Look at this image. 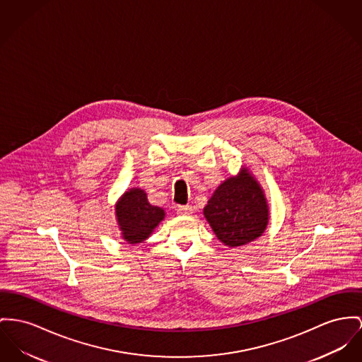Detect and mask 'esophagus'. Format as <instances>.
<instances>
[{
	"mask_svg": "<svg viewBox=\"0 0 362 362\" xmlns=\"http://www.w3.org/2000/svg\"><path fill=\"white\" fill-rule=\"evenodd\" d=\"M175 211L180 216H187V214H192L193 207L189 206V204H187V206H177Z\"/></svg>",
	"mask_w": 362,
	"mask_h": 362,
	"instance_id": "obj_1",
	"label": "esophagus"
}]
</instances>
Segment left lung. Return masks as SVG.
Listing matches in <instances>:
<instances>
[{
    "label": "left lung",
    "instance_id": "left-lung-1",
    "mask_svg": "<svg viewBox=\"0 0 362 362\" xmlns=\"http://www.w3.org/2000/svg\"><path fill=\"white\" fill-rule=\"evenodd\" d=\"M267 204L259 184L243 169L239 177L221 184L204 207L218 239L239 247L259 238L267 225Z\"/></svg>",
    "mask_w": 362,
    "mask_h": 362
}]
</instances>
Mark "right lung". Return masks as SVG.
<instances>
[{"label": "right lung", "mask_w": 362, "mask_h": 362, "mask_svg": "<svg viewBox=\"0 0 362 362\" xmlns=\"http://www.w3.org/2000/svg\"><path fill=\"white\" fill-rule=\"evenodd\" d=\"M115 210L123 239L130 244L144 241L165 218V211L149 204L146 193L141 189L124 193Z\"/></svg>", "instance_id": "1"}]
</instances>
